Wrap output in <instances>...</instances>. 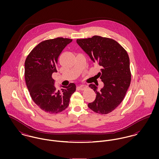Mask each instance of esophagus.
Masks as SVG:
<instances>
[{
	"mask_svg": "<svg viewBox=\"0 0 159 159\" xmlns=\"http://www.w3.org/2000/svg\"><path fill=\"white\" fill-rule=\"evenodd\" d=\"M87 88H88V86H87L86 84H83V85H80V86H78V88H79L80 90H82V91H83V90L87 89Z\"/></svg>",
	"mask_w": 159,
	"mask_h": 159,
	"instance_id": "34e87169",
	"label": "esophagus"
}]
</instances>
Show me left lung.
Wrapping results in <instances>:
<instances>
[{"instance_id": "left-lung-1", "label": "left lung", "mask_w": 159, "mask_h": 159, "mask_svg": "<svg viewBox=\"0 0 159 159\" xmlns=\"http://www.w3.org/2000/svg\"><path fill=\"white\" fill-rule=\"evenodd\" d=\"M76 42L102 68L97 75L103 83V87L97 91L95 84L89 86L95 92L96 98L88 107L97 113H110L122 102L130 84L129 55L119 43L109 38L94 35L77 39Z\"/></svg>"}]
</instances>
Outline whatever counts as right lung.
Returning a JSON list of instances; mask_svg holds the SVG:
<instances>
[{
	"instance_id": "obj_1",
	"label": "right lung",
	"mask_w": 159,
	"mask_h": 159,
	"mask_svg": "<svg viewBox=\"0 0 159 159\" xmlns=\"http://www.w3.org/2000/svg\"><path fill=\"white\" fill-rule=\"evenodd\" d=\"M72 39L58 37L46 40L36 46L27 56L24 64V76L27 89L34 103L49 114L62 112L68 107L76 85L70 83L56 90L52 74L57 72L58 57Z\"/></svg>"
}]
</instances>
